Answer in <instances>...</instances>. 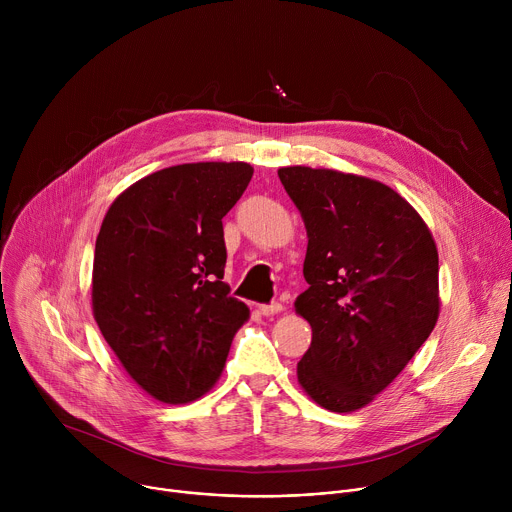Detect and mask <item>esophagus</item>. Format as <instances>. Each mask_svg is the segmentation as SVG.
I'll use <instances>...</instances> for the list:
<instances>
[{"label": "esophagus", "mask_w": 512, "mask_h": 512, "mask_svg": "<svg viewBox=\"0 0 512 512\" xmlns=\"http://www.w3.org/2000/svg\"><path fill=\"white\" fill-rule=\"evenodd\" d=\"M283 310V306L281 304H277V302H273V304H263V306H259V312L263 314V316H273V314H279Z\"/></svg>", "instance_id": "esophagus-1"}]
</instances>
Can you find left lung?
Wrapping results in <instances>:
<instances>
[{"label":"left lung","mask_w":512,"mask_h":512,"mask_svg":"<svg viewBox=\"0 0 512 512\" xmlns=\"http://www.w3.org/2000/svg\"><path fill=\"white\" fill-rule=\"evenodd\" d=\"M277 174L308 233L310 287L294 306L312 344L298 381L320 407L350 413L395 381L440 316L435 241L383 182L308 166Z\"/></svg>","instance_id":"left-lung-1"}]
</instances>
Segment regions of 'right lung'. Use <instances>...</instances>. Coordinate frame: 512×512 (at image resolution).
Segmentation results:
<instances>
[{
    "label": "right lung",
    "mask_w": 512,
    "mask_h": 512,
    "mask_svg": "<svg viewBox=\"0 0 512 512\" xmlns=\"http://www.w3.org/2000/svg\"><path fill=\"white\" fill-rule=\"evenodd\" d=\"M251 176L245 162L164 168L121 192L103 218L93 314L127 375L162 403L202 397L249 318L223 281V216Z\"/></svg>",
    "instance_id": "1"
}]
</instances>
